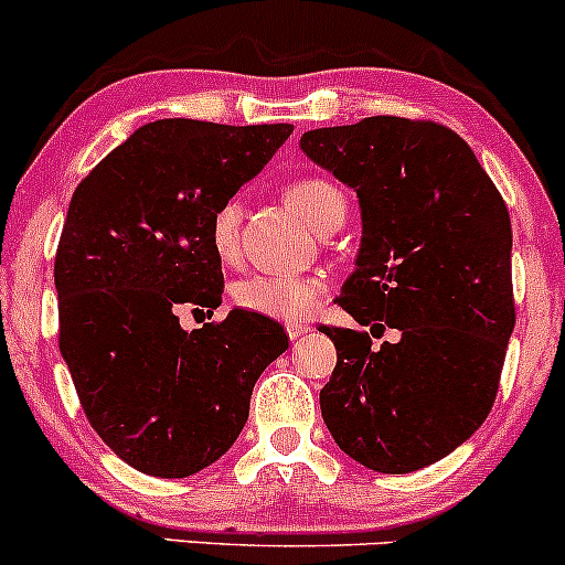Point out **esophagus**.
<instances>
[{"label":"esophagus","instance_id":"obj_1","mask_svg":"<svg viewBox=\"0 0 565 565\" xmlns=\"http://www.w3.org/2000/svg\"><path fill=\"white\" fill-rule=\"evenodd\" d=\"M285 331H288L290 341H299L301 335L309 333V328H307V326H299V322H296V326H285Z\"/></svg>","mask_w":565,"mask_h":565}]
</instances>
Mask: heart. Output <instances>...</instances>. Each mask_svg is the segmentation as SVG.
Returning a JSON list of instances; mask_svg holds the SVG:
<instances>
[{
  "label": "heart",
  "mask_w": 565,
  "mask_h": 565,
  "mask_svg": "<svg viewBox=\"0 0 565 565\" xmlns=\"http://www.w3.org/2000/svg\"><path fill=\"white\" fill-rule=\"evenodd\" d=\"M285 198L301 213V218L317 232L328 230L335 221H344L347 198L331 181L303 175L288 183ZM239 200H226L215 207L207 226V243L221 264H237L239 258ZM328 294V280L320 275H250L232 288V299L245 312L266 320L303 322L312 317Z\"/></svg>",
  "instance_id": "heart-1"
}]
</instances>
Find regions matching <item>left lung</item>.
Segmentation results:
<instances>
[{"instance_id": "8db88e82", "label": "left lung", "mask_w": 565, "mask_h": 565, "mask_svg": "<svg viewBox=\"0 0 565 565\" xmlns=\"http://www.w3.org/2000/svg\"><path fill=\"white\" fill-rule=\"evenodd\" d=\"M301 149L363 211L339 303L371 331L322 328L335 344L322 419L367 470H422L497 401L515 328L510 213L467 141L429 119L365 117L303 132ZM390 327L398 339L373 348Z\"/></svg>"}]
</instances>
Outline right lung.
Wrapping results in <instances>:
<instances>
[{"instance_id":"right-lung-1","label":"right lung","mask_w":565,"mask_h":565,"mask_svg":"<svg viewBox=\"0 0 565 565\" xmlns=\"http://www.w3.org/2000/svg\"><path fill=\"white\" fill-rule=\"evenodd\" d=\"M294 125L157 119L74 189L55 253L58 347L100 440L154 478L224 456L253 384L288 350L282 326L245 309L183 331V307L215 309L211 215L271 160Z\"/></svg>"}]
</instances>
